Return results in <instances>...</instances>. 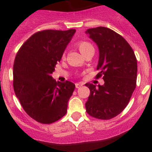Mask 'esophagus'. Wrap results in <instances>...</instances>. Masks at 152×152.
Wrapping results in <instances>:
<instances>
[{"label":"esophagus","instance_id":"1","mask_svg":"<svg viewBox=\"0 0 152 152\" xmlns=\"http://www.w3.org/2000/svg\"><path fill=\"white\" fill-rule=\"evenodd\" d=\"M83 86V84H81V83H76L75 84V87H76V88H80V87H82Z\"/></svg>","mask_w":152,"mask_h":152}]
</instances>
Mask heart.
I'll return each mask as SVG.
<instances>
[{
  "instance_id": "heart-1",
  "label": "heart",
  "mask_w": 152,
  "mask_h": 152,
  "mask_svg": "<svg viewBox=\"0 0 152 152\" xmlns=\"http://www.w3.org/2000/svg\"><path fill=\"white\" fill-rule=\"evenodd\" d=\"M77 46L79 48V50L80 51V52L83 55H85L91 49H94V46L90 42H88L87 41L79 42L78 44H77Z\"/></svg>"
}]
</instances>
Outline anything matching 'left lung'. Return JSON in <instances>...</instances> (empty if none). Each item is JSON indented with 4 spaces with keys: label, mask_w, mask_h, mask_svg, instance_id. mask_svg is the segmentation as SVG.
<instances>
[{
    "label": "left lung",
    "mask_w": 152,
    "mask_h": 152,
    "mask_svg": "<svg viewBox=\"0 0 152 152\" xmlns=\"http://www.w3.org/2000/svg\"><path fill=\"white\" fill-rule=\"evenodd\" d=\"M96 44L99 60L96 69L104 84L97 86L88 83L90 96L85 103L90 116L110 119L119 115L128 105L136 87L137 60L129 44L123 36L103 26L85 32Z\"/></svg>",
    "instance_id": "obj_1"
}]
</instances>
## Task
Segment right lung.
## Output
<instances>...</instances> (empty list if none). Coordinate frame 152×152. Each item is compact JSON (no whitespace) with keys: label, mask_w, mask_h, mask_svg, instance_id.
<instances>
[{"label":"right lung","mask_w":152,"mask_h":152,"mask_svg":"<svg viewBox=\"0 0 152 152\" xmlns=\"http://www.w3.org/2000/svg\"><path fill=\"white\" fill-rule=\"evenodd\" d=\"M48 29L35 33L19 49L13 63V90L23 108L36 121L50 124L66 114L75 85L52 73L75 33Z\"/></svg>","instance_id":"add662e5"}]
</instances>
